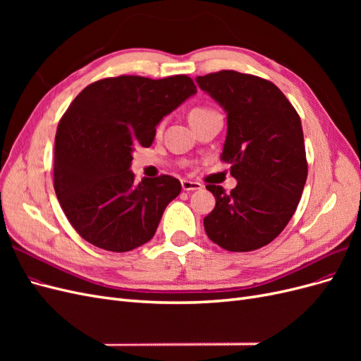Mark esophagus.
<instances>
[{"label":"esophagus","instance_id":"34e87169","mask_svg":"<svg viewBox=\"0 0 361 361\" xmlns=\"http://www.w3.org/2000/svg\"><path fill=\"white\" fill-rule=\"evenodd\" d=\"M180 183H182V190L183 191H197V190H202V183H199V182L183 179Z\"/></svg>","mask_w":361,"mask_h":361}]
</instances>
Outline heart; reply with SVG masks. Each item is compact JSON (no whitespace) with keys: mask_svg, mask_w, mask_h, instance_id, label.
<instances>
[{"mask_svg":"<svg viewBox=\"0 0 361 361\" xmlns=\"http://www.w3.org/2000/svg\"><path fill=\"white\" fill-rule=\"evenodd\" d=\"M212 113H216V111H215V110H212V108H209V106H195V108H192V110H191V111H190V114H188L190 123H191V122H194V120L202 118V117H206V116H209V114H212ZM162 128H164V122H161V123L158 125V128H157L158 133H161Z\"/></svg>","mask_w":361,"mask_h":361,"instance_id":"1","label":"heart"}]
</instances>
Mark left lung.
Segmentation results:
<instances>
[{"label":"left lung","instance_id":"left-lung-1","mask_svg":"<svg viewBox=\"0 0 361 361\" xmlns=\"http://www.w3.org/2000/svg\"><path fill=\"white\" fill-rule=\"evenodd\" d=\"M227 113L221 161L236 187L206 185L216 200L204 216L206 235L227 251H253L276 239L297 211L307 179L301 120L276 84L250 73L197 76Z\"/></svg>","mask_w":361,"mask_h":361}]
</instances>
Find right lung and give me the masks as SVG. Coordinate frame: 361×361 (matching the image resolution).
I'll use <instances>...</instances> for the list:
<instances>
[{"mask_svg": "<svg viewBox=\"0 0 361 361\" xmlns=\"http://www.w3.org/2000/svg\"><path fill=\"white\" fill-rule=\"evenodd\" d=\"M195 92L187 75H120L89 84L72 101L56 134L54 190L87 243L125 253L154 238L182 185L169 174L135 183L133 152L149 147L161 118Z\"/></svg>", "mask_w": 361, "mask_h": 361, "instance_id": "obj_1", "label": "right lung"}]
</instances>
